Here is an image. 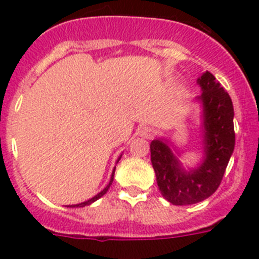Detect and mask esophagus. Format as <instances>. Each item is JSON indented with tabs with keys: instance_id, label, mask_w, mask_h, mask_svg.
I'll return each instance as SVG.
<instances>
[{
	"instance_id": "obj_1",
	"label": "esophagus",
	"mask_w": 259,
	"mask_h": 259,
	"mask_svg": "<svg viewBox=\"0 0 259 259\" xmlns=\"http://www.w3.org/2000/svg\"><path fill=\"white\" fill-rule=\"evenodd\" d=\"M153 134H154L153 128L148 127V125H143V127H140L139 130H137V135L144 137V139H150V137L153 136Z\"/></svg>"
}]
</instances>
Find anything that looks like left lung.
Masks as SVG:
<instances>
[{
	"instance_id": "8db88e82",
	"label": "left lung",
	"mask_w": 259,
	"mask_h": 259,
	"mask_svg": "<svg viewBox=\"0 0 259 259\" xmlns=\"http://www.w3.org/2000/svg\"><path fill=\"white\" fill-rule=\"evenodd\" d=\"M200 105V161L182 163L183 153L172 137H157L150 143V159L158 188L164 200L176 206L193 205L210 197L222 182L235 149L233 105L228 93L205 71L198 76Z\"/></svg>"
}]
</instances>
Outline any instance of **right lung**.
I'll return each mask as SVG.
<instances>
[{
  "label": "right lung",
  "instance_id": "1",
  "mask_svg": "<svg viewBox=\"0 0 259 259\" xmlns=\"http://www.w3.org/2000/svg\"><path fill=\"white\" fill-rule=\"evenodd\" d=\"M120 158H122V154L119 155V158H118V159H116V163H118V162H119V159H120ZM114 174H115V167H114V168H113V172H111V176H110V180H109V183H107V185H106V187H105V188L102 189V191L100 192V193H97V194H96L95 197L89 198V200L84 201V202H81V203H76V205H68L67 207H84V206H87V205H91V203H93V202H95V201H97L98 198H101L102 196H104V194L106 193L107 191H109L110 185L113 184V180H114Z\"/></svg>",
  "mask_w": 259,
  "mask_h": 259
}]
</instances>
